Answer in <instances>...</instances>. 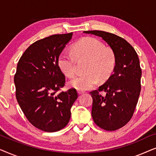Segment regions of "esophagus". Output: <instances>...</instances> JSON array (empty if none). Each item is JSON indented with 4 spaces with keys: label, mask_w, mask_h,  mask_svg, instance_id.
Here are the masks:
<instances>
[{
    "label": "esophagus",
    "mask_w": 156,
    "mask_h": 156,
    "mask_svg": "<svg viewBox=\"0 0 156 156\" xmlns=\"http://www.w3.org/2000/svg\"><path fill=\"white\" fill-rule=\"evenodd\" d=\"M77 93H78L80 95H81V94H84L85 91H81V90H78V91H77Z\"/></svg>",
    "instance_id": "obj_1"
}]
</instances>
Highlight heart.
Here are the masks:
<instances>
[{"label":"heart","instance_id":"obj_1","mask_svg":"<svg viewBox=\"0 0 156 156\" xmlns=\"http://www.w3.org/2000/svg\"><path fill=\"white\" fill-rule=\"evenodd\" d=\"M74 55L62 52L59 55L57 64L61 72L68 77L76 72L75 57L85 59L84 74L76 76L69 81V85L78 90H87L99 82L106 80L112 74L115 67V57L112 50L105 48L104 44L94 37H84L72 48Z\"/></svg>","mask_w":156,"mask_h":156}]
</instances>
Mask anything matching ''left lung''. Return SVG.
Returning a JSON list of instances; mask_svg holds the SVG:
<instances>
[{
	"label": "left lung",
	"mask_w": 156,
	"mask_h": 156,
	"mask_svg": "<svg viewBox=\"0 0 156 156\" xmlns=\"http://www.w3.org/2000/svg\"><path fill=\"white\" fill-rule=\"evenodd\" d=\"M84 33L101 37L114 52L115 67L107 81L98 91L90 92L93 99L91 116L98 126L106 131L123 127L133 116L140 92L141 69L138 55L123 38L100 30Z\"/></svg>",
	"instance_id": "left-lung-1"
}]
</instances>
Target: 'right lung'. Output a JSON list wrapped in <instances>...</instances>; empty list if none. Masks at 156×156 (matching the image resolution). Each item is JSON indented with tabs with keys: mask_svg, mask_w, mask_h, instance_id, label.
<instances>
[{
	"mask_svg": "<svg viewBox=\"0 0 156 156\" xmlns=\"http://www.w3.org/2000/svg\"><path fill=\"white\" fill-rule=\"evenodd\" d=\"M72 35H53L37 40L25 51L17 65V101L27 120L43 131L65 127L78 97L75 89L57 93L65 83L57 60Z\"/></svg>",
	"mask_w": 156,
	"mask_h": 156,
	"instance_id": "1",
	"label": "right lung"
}]
</instances>
